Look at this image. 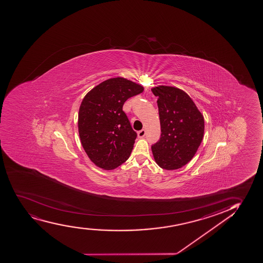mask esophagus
<instances>
[{
    "label": "esophagus",
    "instance_id": "esophagus-1",
    "mask_svg": "<svg viewBox=\"0 0 263 263\" xmlns=\"http://www.w3.org/2000/svg\"><path fill=\"white\" fill-rule=\"evenodd\" d=\"M145 130H139V133H138V137H139V139H142V138H144V137H145Z\"/></svg>",
    "mask_w": 263,
    "mask_h": 263
}]
</instances>
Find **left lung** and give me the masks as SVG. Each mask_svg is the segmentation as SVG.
Masks as SVG:
<instances>
[{
  "label": "left lung",
  "instance_id": "1",
  "mask_svg": "<svg viewBox=\"0 0 263 263\" xmlns=\"http://www.w3.org/2000/svg\"><path fill=\"white\" fill-rule=\"evenodd\" d=\"M158 97L160 139L152 146L155 162L166 170L185 166L195 156L204 133V118L191 97L180 88L160 85Z\"/></svg>",
  "mask_w": 263,
  "mask_h": 263
}]
</instances>
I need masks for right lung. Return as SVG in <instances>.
I'll use <instances>...</instances> for the list:
<instances>
[{
    "label": "right lung",
    "instance_id": "obj_1",
    "mask_svg": "<svg viewBox=\"0 0 263 263\" xmlns=\"http://www.w3.org/2000/svg\"><path fill=\"white\" fill-rule=\"evenodd\" d=\"M143 91L141 85L116 77L101 82L82 100L79 136L89 160L100 168L113 170L130 157L137 133L123 111V105Z\"/></svg>",
    "mask_w": 263,
    "mask_h": 263
}]
</instances>
